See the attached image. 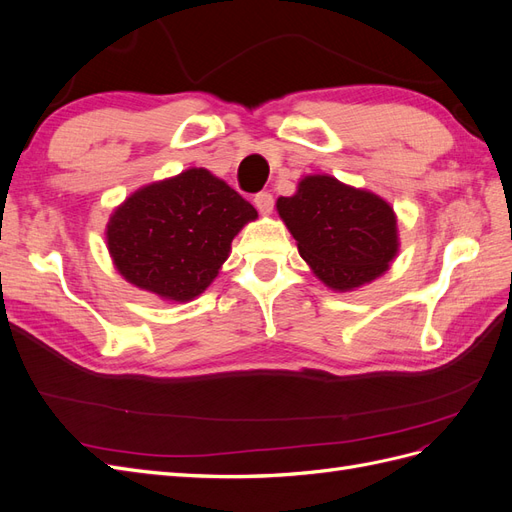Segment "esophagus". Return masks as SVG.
<instances>
[{"instance_id": "obj_1", "label": "esophagus", "mask_w": 512, "mask_h": 512, "mask_svg": "<svg viewBox=\"0 0 512 512\" xmlns=\"http://www.w3.org/2000/svg\"><path fill=\"white\" fill-rule=\"evenodd\" d=\"M254 205L256 209L262 213V215H271L273 211V196L269 192H260L256 198H254Z\"/></svg>"}]
</instances>
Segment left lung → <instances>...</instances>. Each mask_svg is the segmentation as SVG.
<instances>
[{
  "label": "left lung",
  "instance_id": "8db88e82",
  "mask_svg": "<svg viewBox=\"0 0 512 512\" xmlns=\"http://www.w3.org/2000/svg\"><path fill=\"white\" fill-rule=\"evenodd\" d=\"M277 213L301 258L333 290L376 280L399 250L393 207L329 175L301 179L297 194L277 198Z\"/></svg>",
  "mask_w": 512,
  "mask_h": 512
}]
</instances>
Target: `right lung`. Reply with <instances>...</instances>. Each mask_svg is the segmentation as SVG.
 Instances as JSON below:
<instances>
[{
    "instance_id": "right-lung-1",
    "label": "right lung",
    "mask_w": 512,
    "mask_h": 512,
    "mask_svg": "<svg viewBox=\"0 0 512 512\" xmlns=\"http://www.w3.org/2000/svg\"><path fill=\"white\" fill-rule=\"evenodd\" d=\"M256 209L207 168L136 190L106 226L108 252L126 280L168 301H192L215 280Z\"/></svg>"
}]
</instances>
